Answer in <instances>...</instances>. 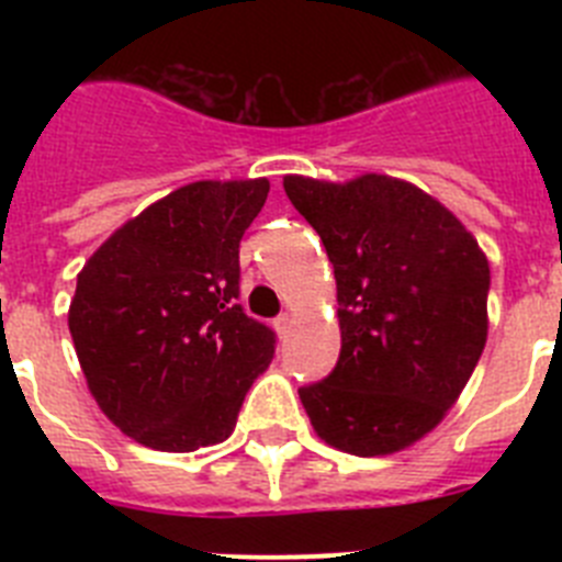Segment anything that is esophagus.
Wrapping results in <instances>:
<instances>
[{"mask_svg": "<svg viewBox=\"0 0 562 562\" xmlns=\"http://www.w3.org/2000/svg\"><path fill=\"white\" fill-rule=\"evenodd\" d=\"M290 326H292V317L286 315V312H284V315H278L276 321H272V329L278 331V337L290 335Z\"/></svg>", "mask_w": 562, "mask_h": 562, "instance_id": "1", "label": "esophagus"}]
</instances>
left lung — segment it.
Returning a JSON list of instances; mask_svg holds the SVG:
<instances>
[{
    "label": "left lung",
    "mask_w": 562,
    "mask_h": 562,
    "mask_svg": "<svg viewBox=\"0 0 562 562\" xmlns=\"http://www.w3.org/2000/svg\"><path fill=\"white\" fill-rule=\"evenodd\" d=\"M337 281L340 357L297 394L317 436L385 456L434 430L486 342L490 265L445 205L411 182L366 173L346 186L284 177Z\"/></svg>",
    "instance_id": "8db88e82"
}]
</instances>
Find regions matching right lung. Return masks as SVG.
<instances>
[{
    "mask_svg": "<svg viewBox=\"0 0 562 562\" xmlns=\"http://www.w3.org/2000/svg\"><path fill=\"white\" fill-rule=\"evenodd\" d=\"M270 182H191L106 238L78 276L69 335L89 391L134 441L166 453L233 434L276 331L238 304V241Z\"/></svg>",
    "mask_w": 562,
    "mask_h": 562,
    "instance_id": "1",
    "label": "right lung"
}]
</instances>
